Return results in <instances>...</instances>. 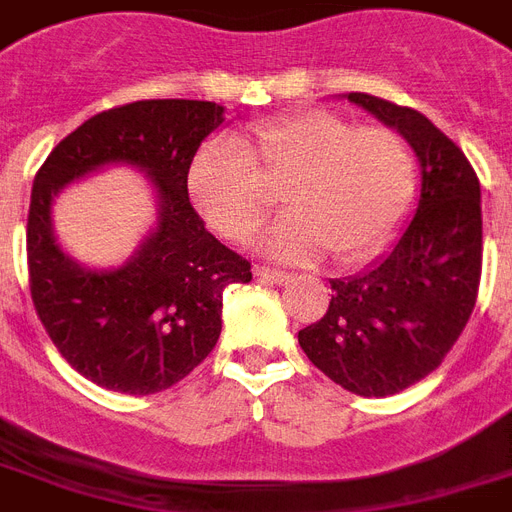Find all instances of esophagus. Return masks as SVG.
<instances>
[{
    "label": "esophagus",
    "mask_w": 512,
    "mask_h": 512,
    "mask_svg": "<svg viewBox=\"0 0 512 512\" xmlns=\"http://www.w3.org/2000/svg\"><path fill=\"white\" fill-rule=\"evenodd\" d=\"M255 276L260 278V281H268V284H286V281L292 278V273H286V270H276V268H265V265H260V268H255Z\"/></svg>",
    "instance_id": "esophagus-1"
}]
</instances>
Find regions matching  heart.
<instances>
[{
	"label": "heart",
	"mask_w": 512,
	"mask_h": 512,
	"mask_svg": "<svg viewBox=\"0 0 512 512\" xmlns=\"http://www.w3.org/2000/svg\"><path fill=\"white\" fill-rule=\"evenodd\" d=\"M281 191L286 215L263 239L268 255L360 263L400 223L415 191V155L389 126H355L331 110H302L213 139L189 173L207 226L247 242Z\"/></svg>",
	"instance_id": "obj_1"
}]
</instances>
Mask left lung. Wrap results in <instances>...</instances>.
I'll return each mask as SVG.
<instances>
[{
    "label": "left lung",
    "instance_id": "8db88e82",
    "mask_svg": "<svg viewBox=\"0 0 512 512\" xmlns=\"http://www.w3.org/2000/svg\"><path fill=\"white\" fill-rule=\"evenodd\" d=\"M350 102L400 131L421 162V197L400 239L371 268L331 278L321 321L299 331L318 371L360 397H389L442 365L481 281V186L463 149L413 107L352 91Z\"/></svg>",
    "mask_w": 512,
    "mask_h": 512
}]
</instances>
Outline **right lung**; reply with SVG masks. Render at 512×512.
<instances>
[{
    "instance_id": "right-lung-1",
    "label": "right lung",
    "mask_w": 512,
    "mask_h": 512,
    "mask_svg": "<svg viewBox=\"0 0 512 512\" xmlns=\"http://www.w3.org/2000/svg\"><path fill=\"white\" fill-rule=\"evenodd\" d=\"M223 120V107L197 99L112 107L65 136L33 178V307L60 355L102 389L155 394L178 384L218 342L223 289L252 281L249 260L220 244L189 202L191 160ZM118 161L153 181L158 226L120 269H83L53 239L51 202L76 177Z\"/></svg>"
}]
</instances>
